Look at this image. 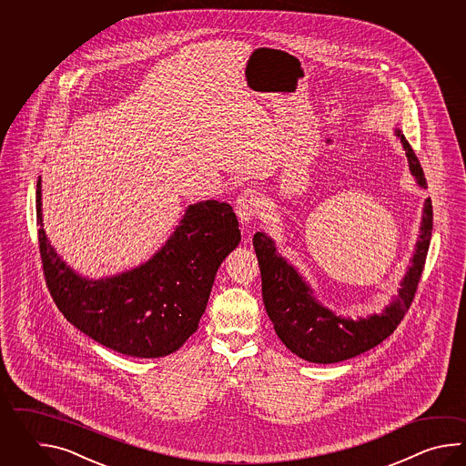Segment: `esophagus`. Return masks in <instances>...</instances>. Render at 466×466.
Wrapping results in <instances>:
<instances>
[{
  "label": "esophagus",
  "mask_w": 466,
  "mask_h": 466,
  "mask_svg": "<svg viewBox=\"0 0 466 466\" xmlns=\"http://www.w3.org/2000/svg\"><path fill=\"white\" fill-rule=\"evenodd\" d=\"M237 215L243 225L251 223L261 209V199L255 189H245L237 199Z\"/></svg>",
  "instance_id": "34e87169"
}]
</instances>
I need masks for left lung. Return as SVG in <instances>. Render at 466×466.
Listing matches in <instances>:
<instances>
[{
    "label": "left lung",
    "instance_id": "8db88e82",
    "mask_svg": "<svg viewBox=\"0 0 466 466\" xmlns=\"http://www.w3.org/2000/svg\"><path fill=\"white\" fill-rule=\"evenodd\" d=\"M406 151L410 171L416 183L426 188V178L415 151L406 141L403 133L395 129ZM433 229L431 199H425L420 238L416 241L411 267L400 283L398 297L388 305L381 315L367 318H343L323 307L313 289L285 258L278 255L275 241L258 231L253 237L258 265L261 271V291L268 317L271 319L278 338L285 347L311 363H338L357 357L387 339L415 298L418 281L423 273L426 255Z\"/></svg>",
    "mask_w": 466,
    "mask_h": 466
}]
</instances>
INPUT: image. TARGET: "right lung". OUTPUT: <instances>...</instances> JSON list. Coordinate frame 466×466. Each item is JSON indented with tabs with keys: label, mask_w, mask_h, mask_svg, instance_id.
<instances>
[{
	"label": "right lung",
	"mask_w": 466,
	"mask_h": 466,
	"mask_svg": "<svg viewBox=\"0 0 466 466\" xmlns=\"http://www.w3.org/2000/svg\"><path fill=\"white\" fill-rule=\"evenodd\" d=\"M41 263L56 307L71 325L103 347L138 358L167 357L198 329L219 265L241 233L228 203L189 205L167 243L147 263L115 277L75 273L43 228L36 183Z\"/></svg>",
	"instance_id": "1"
}]
</instances>
